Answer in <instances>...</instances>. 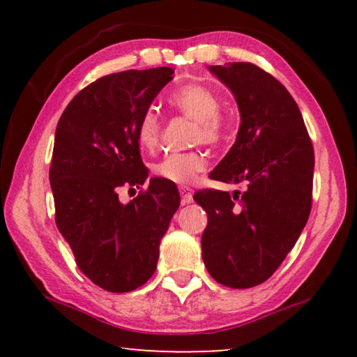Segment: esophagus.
<instances>
[{"label":"esophagus","instance_id":"34e87169","mask_svg":"<svg viewBox=\"0 0 357 357\" xmlns=\"http://www.w3.org/2000/svg\"><path fill=\"white\" fill-rule=\"evenodd\" d=\"M179 193H181V203L183 204H189L193 202V193H192V189H189V187H179Z\"/></svg>","mask_w":357,"mask_h":357}]
</instances>
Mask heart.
<instances>
[{
	"label": "heart",
	"mask_w": 357,
	"mask_h": 357,
	"mask_svg": "<svg viewBox=\"0 0 357 357\" xmlns=\"http://www.w3.org/2000/svg\"><path fill=\"white\" fill-rule=\"evenodd\" d=\"M168 102L174 110L195 121L197 128L193 130L195 143L219 146L227 140L229 126L220 114L222 102L213 89L200 83H187L173 91ZM160 130L159 114L149 108L138 121V144L144 151H154L159 146ZM206 168L208 157L202 151H190V153H173L162 157L153 167V173L157 178L174 184H190Z\"/></svg>",
	"instance_id": "1"
}]
</instances>
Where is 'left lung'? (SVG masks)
Listing matches in <instances>:
<instances>
[{"instance_id": "left-lung-1", "label": "left lung", "mask_w": 357, "mask_h": 357, "mask_svg": "<svg viewBox=\"0 0 357 357\" xmlns=\"http://www.w3.org/2000/svg\"><path fill=\"white\" fill-rule=\"evenodd\" d=\"M241 113L236 142L211 173L244 192L204 189L193 197L208 213L202 250L208 273L229 288L268 280L293 249L312 209V140L291 94L252 63L211 66Z\"/></svg>"}]
</instances>
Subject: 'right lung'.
Listing matches in <instances>:
<instances>
[{
	"mask_svg": "<svg viewBox=\"0 0 357 357\" xmlns=\"http://www.w3.org/2000/svg\"><path fill=\"white\" fill-rule=\"evenodd\" d=\"M170 68L124 70L83 88L58 121L50 165L55 220L77 266L96 285L128 293L146 283L160 239L179 208V193L162 178L123 204L119 187L148 178L137 128Z\"/></svg>",
	"mask_w": 357,
	"mask_h": 357,
	"instance_id": "right-lung-1",
	"label": "right lung"
}]
</instances>
